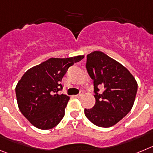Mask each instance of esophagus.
I'll list each match as a JSON object with an SVG mask.
<instances>
[{
    "label": "esophagus",
    "instance_id": "34e87169",
    "mask_svg": "<svg viewBox=\"0 0 153 153\" xmlns=\"http://www.w3.org/2000/svg\"><path fill=\"white\" fill-rule=\"evenodd\" d=\"M82 96V94H77V95H75V97H76V98H79V97H81Z\"/></svg>",
    "mask_w": 153,
    "mask_h": 153
}]
</instances>
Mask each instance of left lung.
Instances as JSON below:
<instances>
[{
    "label": "left lung",
    "mask_w": 153,
    "mask_h": 153,
    "mask_svg": "<svg viewBox=\"0 0 153 153\" xmlns=\"http://www.w3.org/2000/svg\"><path fill=\"white\" fill-rule=\"evenodd\" d=\"M86 68L94 81L96 102L91 109H85V115L97 126H113L134 105L137 91L136 80L125 66L101 51L87 55ZM101 86L102 92H99Z\"/></svg>",
    "instance_id": "left-lung-1"
}]
</instances>
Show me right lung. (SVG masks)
<instances>
[{
	"mask_svg": "<svg viewBox=\"0 0 153 153\" xmlns=\"http://www.w3.org/2000/svg\"><path fill=\"white\" fill-rule=\"evenodd\" d=\"M85 56L51 58L28 69L16 87L19 109L31 125L41 130L54 128L65 115L69 97L58 94L70 66Z\"/></svg>",
	"mask_w": 153,
	"mask_h": 153,
	"instance_id": "right-lung-1",
	"label": "right lung"
}]
</instances>
